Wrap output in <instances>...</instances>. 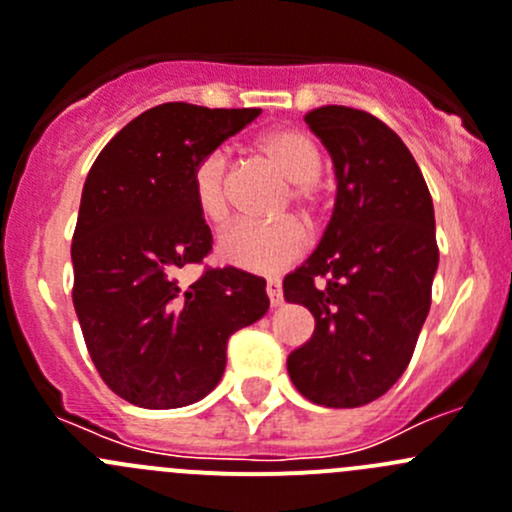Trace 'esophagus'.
Masks as SVG:
<instances>
[{
    "instance_id": "esophagus-1",
    "label": "esophagus",
    "mask_w": 512,
    "mask_h": 512,
    "mask_svg": "<svg viewBox=\"0 0 512 512\" xmlns=\"http://www.w3.org/2000/svg\"><path fill=\"white\" fill-rule=\"evenodd\" d=\"M265 290H267V298H270L272 308L283 305V285H280V280H267Z\"/></svg>"
}]
</instances>
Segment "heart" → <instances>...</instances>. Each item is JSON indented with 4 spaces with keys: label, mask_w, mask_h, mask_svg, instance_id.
<instances>
[{
    "label": "heart",
    "mask_w": 512,
    "mask_h": 512,
    "mask_svg": "<svg viewBox=\"0 0 512 512\" xmlns=\"http://www.w3.org/2000/svg\"><path fill=\"white\" fill-rule=\"evenodd\" d=\"M257 151L270 161L285 181H290V204L313 222L318 217V189L323 156L310 136L298 128H272L257 138ZM191 197L199 214L209 224H222L229 217L227 159L212 151L197 161L191 171ZM217 252L224 262L255 275H275L300 260L305 252V232L295 219L270 224L237 222L219 234Z\"/></svg>",
    "instance_id": "1"
}]
</instances>
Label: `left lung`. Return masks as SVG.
Returning <instances> with one entry per match:
<instances>
[{
	"mask_svg": "<svg viewBox=\"0 0 512 512\" xmlns=\"http://www.w3.org/2000/svg\"><path fill=\"white\" fill-rule=\"evenodd\" d=\"M336 169V204L313 255L283 283L313 313L288 356L295 389L351 409L379 399L409 366L439 265L434 207L417 161L386 123L346 105L305 116Z\"/></svg>",
	"mask_w": 512,
	"mask_h": 512,
	"instance_id": "left-lung-1",
	"label": "left lung"
}]
</instances>
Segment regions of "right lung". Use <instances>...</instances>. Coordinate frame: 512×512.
I'll use <instances>...</instances> for the list:
<instances>
[{"mask_svg": "<svg viewBox=\"0 0 512 512\" xmlns=\"http://www.w3.org/2000/svg\"><path fill=\"white\" fill-rule=\"evenodd\" d=\"M260 108L161 103L133 118L95 159L73 234V303L100 379L143 409L204 399L227 366L234 331L270 308L265 280L224 267L179 285L212 232L191 171Z\"/></svg>", "mask_w": 512, "mask_h": 512, "instance_id": "obj_1", "label": "right lung"}]
</instances>
